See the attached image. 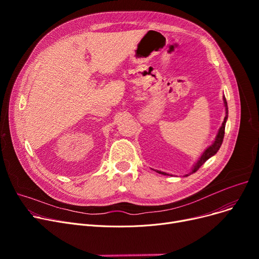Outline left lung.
I'll list each match as a JSON object with an SVG mask.
<instances>
[{
	"label": "left lung",
	"mask_w": 259,
	"mask_h": 259,
	"mask_svg": "<svg viewBox=\"0 0 259 259\" xmlns=\"http://www.w3.org/2000/svg\"><path fill=\"white\" fill-rule=\"evenodd\" d=\"M224 101H225V106L226 107H228V105H227V101H226V99L224 98ZM226 116H225V119H224V122H223V125H222V127H221V129H220V131H219V134H217V137H216V139H215V142L213 143V145L212 146H210L207 150L202 153V155L200 156V158L198 159V161L196 162V165L194 166V168H193V170H192V173H194V172H196L203 164H205V162L211 157V156H213L214 154H216V152L220 150V148H221V146H222V144H223V141H224V137H225V127H226V121H227V118H228V108H226ZM158 173H160V174H164V175H168L167 173H165V172H160V171H157Z\"/></svg>",
	"instance_id": "obj_1"
}]
</instances>
